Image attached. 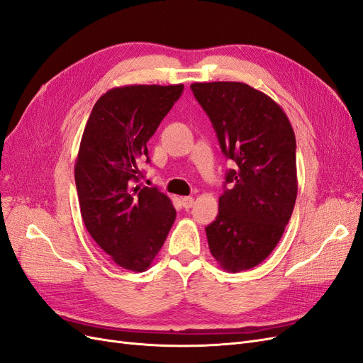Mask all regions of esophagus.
Instances as JSON below:
<instances>
[{
	"instance_id": "obj_1",
	"label": "esophagus",
	"mask_w": 363,
	"mask_h": 363,
	"mask_svg": "<svg viewBox=\"0 0 363 363\" xmlns=\"http://www.w3.org/2000/svg\"><path fill=\"white\" fill-rule=\"evenodd\" d=\"M181 202H182V206L185 208V209H190L193 205H194V199L193 197H182L181 199Z\"/></svg>"
}]
</instances>
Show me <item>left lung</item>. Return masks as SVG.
Wrapping results in <instances>:
<instances>
[{
  "mask_svg": "<svg viewBox=\"0 0 363 363\" xmlns=\"http://www.w3.org/2000/svg\"><path fill=\"white\" fill-rule=\"evenodd\" d=\"M217 133L221 152L237 162L226 173L208 245L223 270L238 273L268 258L284 235L297 199L296 135L280 105L237 81L191 84Z\"/></svg>",
  "mask_w": 363,
  "mask_h": 363,
  "instance_id": "obj_1",
  "label": "left lung"
}]
</instances>
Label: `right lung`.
Segmentation results:
<instances>
[{
	"label": "right lung",
	"mask_w": 363,
	"mask_h": 363,
	"mask_svg": "<svg viewBox=\"0 0 363 363\" xmlns=\"http://www.w3.org/2000/svg\"><path fill=\"white\" fill-rule=\"evenodd\" d=\"M182 90V84L114 87L96 101L81 137L75 162L81 217L125 270L146 272L177 218L164 193L138 184V164L149 162L146 143Z\"/></svg>",
	"instance_id": "right-lung-1"
}]
</instances>
